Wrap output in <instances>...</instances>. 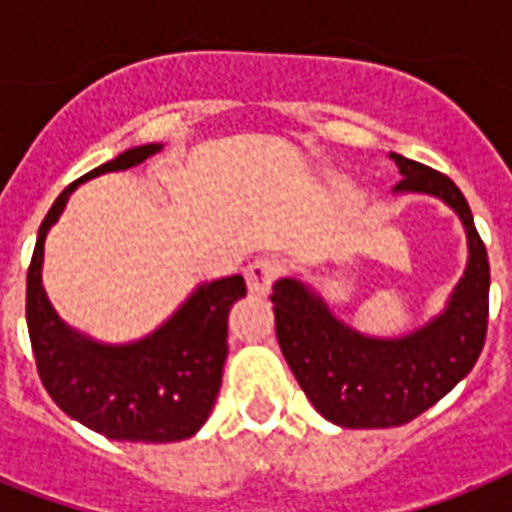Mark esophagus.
I'll list each match as a JSON object with an SVG mask.
<instances>
[{"label": "esophagus", "mask_w": 512, "mask_h": 512, "mask_svg": "<svg viewBox=\"0 0 512 512\" xmlns=\"http://www.w3.org/2000/svg\"><path fill=\"white\" fill-rule=\"evenodd\" d=\"M276 263L273 260H255L244 268V279H247V289L252 295H268L276 281Z\"/></svg>", "instance_id": "1"}]
</instances>
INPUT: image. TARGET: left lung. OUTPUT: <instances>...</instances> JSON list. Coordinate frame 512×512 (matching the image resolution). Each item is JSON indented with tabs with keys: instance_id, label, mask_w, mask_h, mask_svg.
<instances>
[{
	"instance_id": "1",
	"label": "left lung",
	"mask_w": 512,
	"mask_h": 512,
	"mask_svg": "<svg viewBox=\"0 0 512 512\" xmlns=\"http://www.w3.org/2000/svg\"><path fill=\"white\" fill-rule=\"evenodd\" d=\"M396 193H428L460 215L468 265L436 319L404 337H369L342 324L300 279L273 284L276 337L316 412L342 428H393L420 417L476 366L489 324V257L462 191L441 172L390 154Z\"/></svg>"
}]
</instances>
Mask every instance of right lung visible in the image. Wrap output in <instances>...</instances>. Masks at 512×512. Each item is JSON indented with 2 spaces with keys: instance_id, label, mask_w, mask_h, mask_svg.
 I'll use <instances>...</instances> for the list:
<instances>
[{
  "instance_id": "right-lung-1",
  "label": "right lung",
  "mask_w": 512,
  "mask_h": 512,
  "mask_svg": "<svg viewBox=\"0 0 512 512\" xmlns=\"http://www.w3.org/2000/svg\"><path fill=\"white\" fill-rule=\"evenodd\" d=\"M159 151V143L130 148L68 185L39 225L26 276V321L39 380L68 417L114 441H183L207 422L228 356V313L247 295L241 276L201 284L156 332L127 345L76 332L47 300L44 239L76 185L138 167Z\"/></svg>"
}]
</instances>
